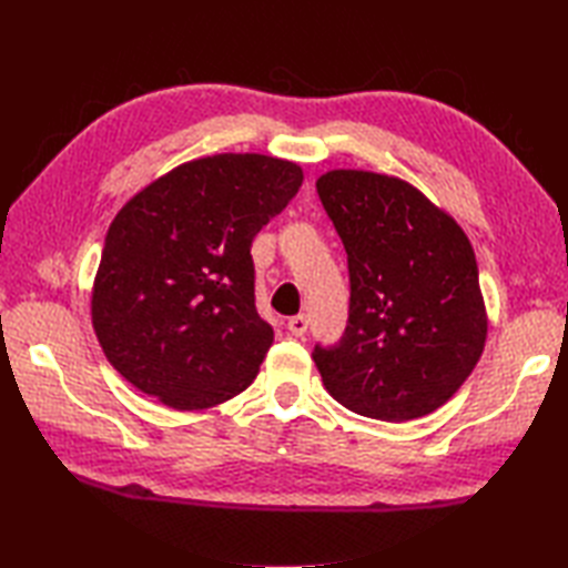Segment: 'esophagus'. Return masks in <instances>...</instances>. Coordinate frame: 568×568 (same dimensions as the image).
Here are the masks:
<instances>
[{
  "label": "esophagus",
  "instance_id": "obj_1",
  "mask_svg": "<svg viewBox=\"0 0 568 568\" xmlns=\"http://www.w3.org/2000/svg\"><path fill=\"white\" fill-rule=\"evenodd\" d=\"M287 329H291V334H295V336H305V332H307V317L305 315L291 317V320H287Z\"/></svg>",
  "mask_w": 568,
  "mask_h": 568
}]
</instances>
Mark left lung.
I'll return each mask as SVG.
<instances>
[{"label":"left lung","instance_id":"8db88e82","mask_svg":"<svg viewBox=\"0 0 568 568\" xmlns=\"http://www.w3.org/2000/svg\"><path fill=\"white\" fill-rule=\"evenodd\" d=\"M317 192L352 283L342 339L312 352L324 388L373 419L434 413L476 368L488 334L468 236L400 178L329 171Z\"/></svg>","mask_w":568,"mask_h":568}]
</instances>
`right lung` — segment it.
<instances>
[{
    "label": "right lung",
    "instance_id": "1",
    "mask_svg": "<svg viewBox=\"0 0 568 568\" xmlns=\"http://www.w3.org/2000/svg\"><path fill=\"white\" fill-rule=\"evenodd\" d=\"M303 185L261 153L178 165L131 197L106 232L92 327L141 393L204 409L246 390L273 344L256 310L251 244Z\"/></svg>",
    "mask_w": 568,
    "mask_h": 568
}]
</instances>
